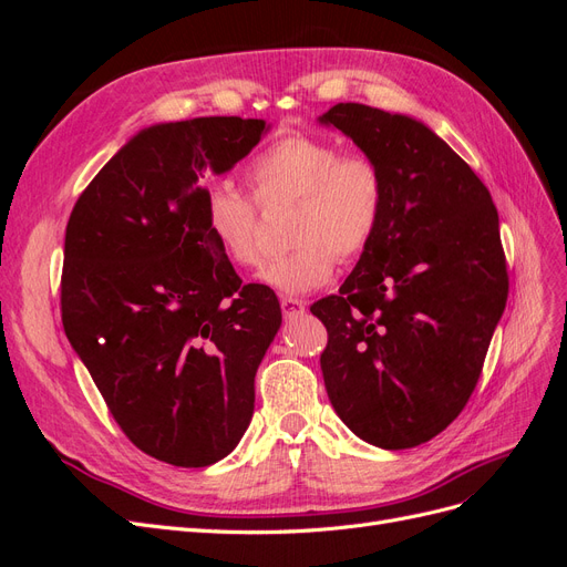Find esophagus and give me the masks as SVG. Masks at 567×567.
Returning <instances> with one entry per match:
<instances>
[{
  "mask_svg": "<svg viewBox=\"0 0 567 567\" xmlns=\"http://www.w3.org/2000/svg\"><path fill=\"white\" fill-rule=\"evenodd\" d=\"M281 312L286 319H296L305 315V300L298 298H281Z\"/></svg>",
  "mask_w": 567,
  "mask_h": 567,
  "instance_id": "esophagus-1",
  "label": "esophagus"
}]
</instances>
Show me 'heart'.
<instances>
[{
  "instance_id": "obj_1",
  "label": "heart",
  "mask_w": 567,
  "mask_h": 567,
  "mask_svg": "<svg viewBox=\"0 0 567 567\" xmlns=\"http://www.w3.org/2000/svg\"><path fill=\"white\" fill-rule=\"evenodd\" d=\"M250 194L262 208L293 200L288 238L296 246L274 255L260 281L281 293H307L331 279L340 260L362 255L381 229L385 177L367 156H342L323 136L288 132L246 165ZM227 179L203 192V225L236 267L262 260L260 213Z\"/></svg>"
}]
</instances>
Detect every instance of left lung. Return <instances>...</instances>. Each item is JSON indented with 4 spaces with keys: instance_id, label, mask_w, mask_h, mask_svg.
<instances>
[{
    "instance_id": "left-lung-1",
    "label": "left lung",
    "mask_w": 567,
    "mask_h": 567,
    "mask_svg": "<svg viewBox=\"0 0 567 567\" xmlns=\"http://www.w3.org/2000/svg\"><path fill=\"white\" fill-rule=\"evenodd\" d=\"M333 125L385 177L373 244L310 312L329 331L326 392L350 431L381 450L442 433L466 406L508 298L499 215L487 186L419 120L338 104Z\"/></svg>"
}]
</instances>
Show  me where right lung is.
<instances>
[{
  "mask_svg": "<svg viewBox=\"0 0 567 567\" xmlns=\"http://www.w3.org/2000/svg\"><path fill=\"white\" fill-rule=\"evenodd\" d=\"M265 120L215 115L142 130L99 169L65 227L61 317L134 447L182 468L225 458L281 326L203 225L205 169L227 173Z\"/></svg>",
  "mask_w": 567,
  "mask_h": 567,
  "instance_id": "obj_1",
  "label": "right lung"
}]
</instances>
